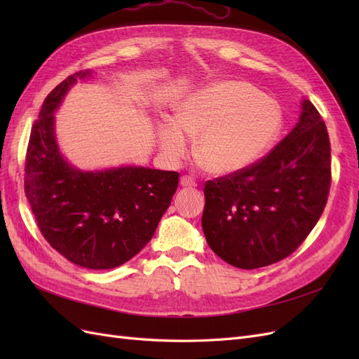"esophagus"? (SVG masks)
<instances>
[{"label": "esophagus", "mask_w": 359, "mask_h": 359, "mask_svg": "<svg viewBox=\"0 0 359 359\" xmlns=\"http://www.w3.org/2000/svg\"><path fill=\"white\" fill-rule=\"evenodd\" d=\"M181 186L182 187H196L198 182L194 178H191L189 175H184V177H181Z\"/></svg>", "instance_id": "1"}]
</instances>
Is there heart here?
Returning a JSON list of instances; mask_svg holds the SVG:
<instances>
[{
	"label": "heart",
	"instance_id": "heart-1",
	"mask_svg": "<svg viewBox=\"0 0 359 359\" xmlns=\"http://www.w3.org/2000/svg\"><path fill=\"white\" fill-rule=\"evenodd\" d=\"M281 127L278 104L245 82H220L190 94L177 111V124L158 128L161 148L172 158L187 153L189 136H198L194 156L212 175L241 172L274 142Z\"/></svg>",
	"mask_w": 359,
	"mask_h": 359
}]
</instances>
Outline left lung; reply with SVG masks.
I'll return each mask as SVG.
<instances>
[{
  "mask_svg": "<svg viewBox=\"0 0 359 359\" xmlns=\"http://www.w3.org/2000/svg\"><path fill=\"white\" fill-rule=\"evenodd\" d=\"M301 107L298 124L265 157L205 184L206 243L236 268H262L292 255L327 205L330 136L314 104L304 100Z\"/></svg>",
  "mask_w": 359,
  "mask_h": 359,
  "instance_id": "8db88e82",
  "label": "left lung"
}]
</instances>
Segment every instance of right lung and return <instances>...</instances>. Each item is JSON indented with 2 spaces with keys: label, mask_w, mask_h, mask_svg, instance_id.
<instances>
[{
  "label": "right lung",
  "mask_w": 359,
  "mask_h": 359,
  "mask_svg": "<svg viewBox=\"0 0 359 359\" xmlns=\"http://www.w3.org/2000/svg\"><path fill=\"white\" fill-rule=\"evenodd\" d=\"M90 74H70L43 102L27 148L25 194L52 248L79 266L111 269L149 243L180 173L136 166L82 172L64 160L53 112L76 79Z\"/></svg>",
  "instance_id": "1"
}]
</instances>
